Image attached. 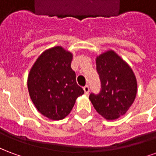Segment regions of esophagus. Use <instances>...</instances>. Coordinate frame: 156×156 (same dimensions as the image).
I'll list each match as a JSON object with an SVG mask.
<instances>
[{"mask_svg": "<svg viewBox=\"0 0 156 156\" xmlns=\"http://www.w3.org/2000/svg\"><path fill=\"white\" fill-rule=\"evenodd\" d=\"M83 90H84L85 94H88V93H89V86L88 85H86L83 87Z\"/></svg>", "mask_w": 156, "mask_h": 156, "instance_id": "esophagus-1", "label": "esophagus"}]
</instances>
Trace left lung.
Instances as JSON below:
<instances>
[{
  "instance_id": "obj_1",
  "label": "left lung",
  "mask_w": 156,
  "mask_h": 156,
  "mask_svg": "<svg viewBox=\"0 0 156 156\" xmlns=\"http://www.w3.org/2000/svg\"><path fill=\"white\" fill-rule=\"evenodd\" d=\"M101 82L98 94L91 93L89 99L99 115L113 120L124 115L137 94V82L130 67L114 51H108L96 59Z\"/></svg>"
}]
</instances>
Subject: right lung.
Wrapping results in <instances>:
<instances>
[{"instance_id":"right-lung-1","label":"right lung","mask_w":156,"mask_h":156,"mask_svg":"<svg viewBox=\"0 0 156 156\" xmlns=\"http://www.w3.org/2000/svg\"><path fill=\"white\" fill-rule=\"evenodd\" d=\"M73 55L62 47L45 51L28 75L30 97L41 115L52 120L64 119L71 112L83 89L71 68Z\"/></svg>"}]
</instances>
